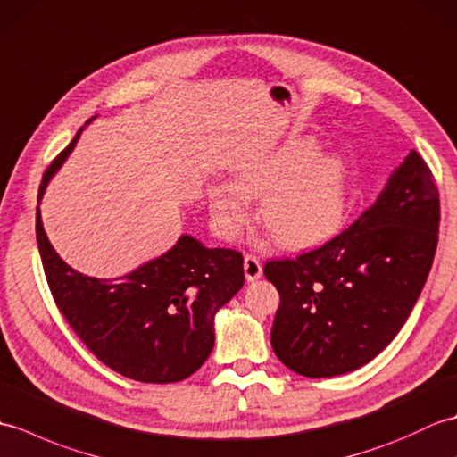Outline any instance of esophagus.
I'll use <instances>...</instances> for the list:
<instances>
[{
    "instance_id": "1",
    "label": "esophagus",
    "mask_w": 457,
    "mask_h": 457,
    "mask_svg": "<svg viewBox=\"0 0 457 457\" xmlns=\"http://www.w3.org/2000/svg\"><path fill=\"white\" fill-rule=\"evenodd\" d=\"M244 270H245L247 283H255V280L261 278V275H263V267H261L259 259L253 257V255H245V259H244Z\"/></svg>"
}]
</instances>
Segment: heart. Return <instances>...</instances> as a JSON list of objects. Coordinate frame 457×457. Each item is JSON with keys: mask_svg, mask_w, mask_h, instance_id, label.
Instances as JSON below:
<instances>
[{"mask_svg": "<svg viewBox=\"0 0 457 457\" xmlns=\"http://www.w3.org/2000/svg\"><path fill=\"white\" fill-rule=\"evenodd\" d=\"M320 153L322 143L303 135L241 161L234 182L208 190L218 229L234 237L249 218V200L263 198L259 218L277 245L308 249L332 239L345 218L352 167L342 153Z\"/></svg>", "mask_w": 457, "mask_h": 457, "instance_id": "heart-1", "label": "heart"}]
</instances>
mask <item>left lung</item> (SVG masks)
<instances>
[{"label": "left lung", "instance_id": "8db88e82", "mask_svg": "<svg viewBox=\"0 0 457 457\" xmlns=\"http://www.w3.org/2000/svg\"><path fill=\"white\" fill-rule=\"evenodd\" d=\"M438 223V188L412 149L377 200L337 237L265 265L280 295L270 329L275 355L314 378L371 361L401 332L422 293Z\"/></svg>", "mask_w": 457, "mask_h": 457}]
</instances>
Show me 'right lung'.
<instances>
[{
    "mask_svg": "<svg viewBox=\"0 0 457 457\" xmlns=\"http://www.w3.org/2000/svg\"><path fill=\"white\" fill-rule=\"evenodd\" d=\"M84 128L46 169L38 206ZM38 206L37 245L48 287L90 352L113 371L141 383H177L198 371L213 349V318L244 287L241 253L208 249L182 234L169 251L131 273L96 278L79 273L56 253Z\"/></svg>",
    "mask_w": 457,
    "mask_h": 457,
    "instance_id": "add662e5",
    "label": "right lung"
}]
</instances>
